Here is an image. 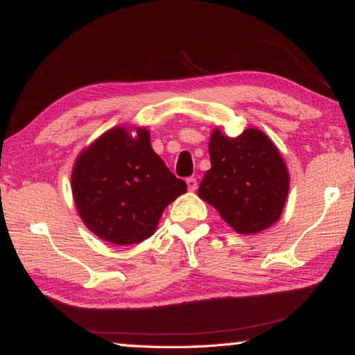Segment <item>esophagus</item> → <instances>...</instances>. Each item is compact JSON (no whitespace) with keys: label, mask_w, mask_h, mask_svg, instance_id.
I'll use <instances>...</instances> for the list:
<instances>
[{"label":"esophagus","mask_w":355,"mask_h":355,"mask_svg":"<svg viewBox=\"0 0 355 355\" xmlns=\"http://www.w3.org/2000/svg\"><path fill=\"white\" fill-rule=\"evenodd\" d=\"M186 184H188V189H189L191 192L197 189V180H196L194 177H191V178L186 180Z\"/></svg>","instance_id":"obj_1"}]
</instances>
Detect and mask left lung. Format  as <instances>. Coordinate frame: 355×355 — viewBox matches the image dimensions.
<instances>
[{
	"instance_id": "8db88e82",
	"label": "left lung",
	"mask_w": 355,
	"mask_h": 355,
	"mask_svg": "<svg viewBox=\"0 0 355 355\" xmlns=\"http://www.w3.org/2000/svg\"><path fill=\"white\" fill-rule=\"evenodd\" d=\"M211 169L199 197L216 208L239 235L272 227L284 213L290 172L277 146L264 131L245 128L232 137L214 128L208 142Z\"/></svg>"
}]
</instances>
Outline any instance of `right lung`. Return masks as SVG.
I'll return each instance as SVG.
<instances>
[{
  "label": "right lung",
  "instance_id": "add662e5",
  "mask_svg": "<svg viewBox=\"0 0 355 355\" xmlns=\"http://www.w3.org/2000/svg\"><path fill=\"white\" fill-rule=\"evenodd\" d=\"M186 183L155 153L146 127L117 125L81 150L71 169V194L83 224L116 245L153 235L166 207Z\"/></svg>",
  "mask_w": 355,
  "mask_h": 355
}]
</instances>
